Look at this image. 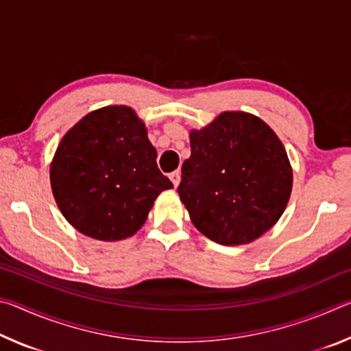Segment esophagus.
Listing matches in <instances>:
<instances>
[{
	"label": "esophagus",
	"instance_id": "obj_1",
	"mask_svg": "<svg viewBox=\"0 0 351 351\" xmlns=\"http://www.w3.org/2000/svg\"><path fill=\"white\" fill-rule=\"evenodd\" d=\"M169 178H170V181L173 182V186H175V187H178V184H180V181H181V173H180V170L171 171V173L169 175Z\"/></svg>",
	"mask_w": 351,
	"mask_h": 351
}]
</instances>
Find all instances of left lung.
I'll list each match as a JSON object with an SVG mask.
<instances>
[{"mask_svg": "<svg viewBox=\"0 0 351 351\" xmlns=\"http://www.w3.org/2000/svg\"><path fill=\"white\" fill-rule=\"evenodd\" d=\"M189 138L178 193L195 228L226 246L269 230L293 190V167L274 130L251 112L224 111Z\"/></svg>", "mask_w": 351, "mask_h": 351, "instance_id": "left-lung-1", "label": "left lung"}]
</instances>
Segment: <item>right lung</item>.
<instances>
[{"mask_svg":"<svg viewBox=\"0 0 351 351\" xmlns=\"http://www.w3.org/2000/svg\"><path fill=\"white\" fill-rule=\"evenodd\" d=\"M156 156L133 108L110 105L88 112L52 158L49 178L58 209L94 240L128 239L144 226L159 193L173 189Z\"/></svg>","mask_w":351,"mask_h":351,"instance_id":"right-lung-1","label":"right lung"}]
</instances>
